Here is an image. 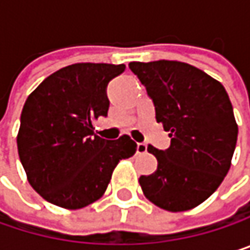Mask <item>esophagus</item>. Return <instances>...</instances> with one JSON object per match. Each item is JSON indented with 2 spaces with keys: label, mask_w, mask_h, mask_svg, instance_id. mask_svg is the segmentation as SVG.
Returning <instances> with one entry per match:
<instances>
[{
  "label": "esophagus",
  "mask_w": 250,
  "mask_h": 250,
  "mask_svg": "<svg viewBox=\"0 0 250 250\" xmlns=\"http://www.w3.org/2000/svg\"><path fill=\"white\" fill-rule=\"evenodd\" d=\"M136 152H137L139 155L146 153V152H147V145H146V143H137V146H136Z\"/></svg>",
  "instance_id": "esophagus-1"
}]
</instances>
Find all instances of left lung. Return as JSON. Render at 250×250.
I'll list each match as a JSON object with an SVG mask.
<instances>
[{"mask_svg": "<svg viewBox=\"0 0 250 250\" xmlns=\"http://www.w3.org/2000/svg\"><path fill=\"white\" fill-rule=\"evenodd\" d=\"M146 86L156 122L171 146H147L158 169L139 178L143 194L168 211H187L206 201L230 169L237 125L225 86L201 69L176 61L130 62Z\"/></svg>", "mask_w": 250, "mask_h": 250, "instance_id": "8db88e82", "label": "left lung"}]
</instances>
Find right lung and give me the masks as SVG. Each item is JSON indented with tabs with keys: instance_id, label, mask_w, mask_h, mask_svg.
Instances as JSON below:
<instances>
[{
	"instance_id": "right-lung-1",
	"label": "right lung",
	"mask_w": 250,
	"mask_h": 250,
	"mask_svg": "<svg viewBox=\"0 0 250 250\" xmlns=\"http://www.w3.org/2000/svg\"><path fill=\"white\" fill-rule=\"evenodd\" d=\"M125 65L74 63L47 76L25 100L17 147L30 185L46 201L76 210L97 201L114 168L136 153L122 136L105 140L92 122L105 117L108 82Z\"/></svg>"
}]
</instances>
